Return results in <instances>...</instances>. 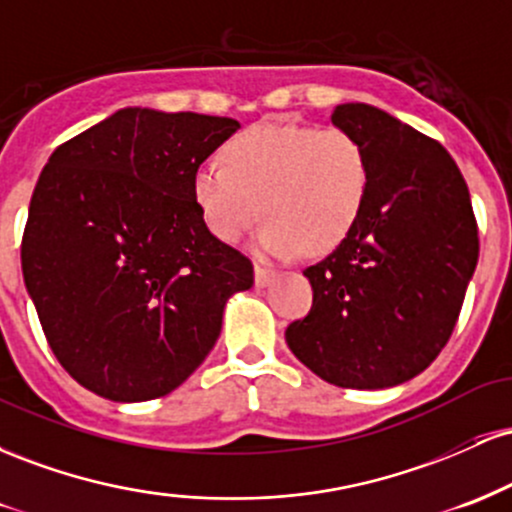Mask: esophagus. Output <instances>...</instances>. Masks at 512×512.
Here are the masks:
<instances>
[{
  "label": "esophagus",
  "instance_id": "obj_1",
  "mask_svg": "<svg viewBox=\"0 0 512 512\" xmlns=\"http://www.w3.org/2000/svg\"><path fill=\"white\" fill-rule=\"evenodd\" d=\"M272 279H274V272H269V269H264V267H260V264H257V267H255V286L264 289V286L272 284Z\"/></svg>",
  "mask_w": 512,
  "mask_h": 512
}]
</instances>
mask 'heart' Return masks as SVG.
I'll return each instance as SVG.
<instances>
[{
  "label": "heart",
  "instance_id": "1",
  "mask_svg": "<svg viewBox=\"0 0 512 512\" xmlns=\"http://www.w3.org/2000/svg\"><path fill=\"white\" fill-rule=\"evenodd\" d=\"M221 158L192 175L199 214L216 238L236 243L262 207L255 252L267 260L337 248L366 207L370 163L346 129L262 120L233 134Z\"/></svg>",
  "mask_w": 512,
  "mask_h": 512
}]
</instances>
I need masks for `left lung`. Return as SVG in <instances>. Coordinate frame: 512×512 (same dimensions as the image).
Returning <instances> with one entry per match:
<instances>
[{
    "label": "left lung",
    "instance_id": "left-lung-1",
    "mask_svg": "<svg viewBox=\"0 0 512 512\" xmlns=\"http://www.w3.org/2000/svg\"><path fill=\"white\" fill-rule=\"evenodd\" d=\"M332 125L366 149L370 190L356 226L305 269L313 308L286 327L303 366L337 387L383 390L436 361L479 260L467 182L436 139L366 103Z\"/></svg>",
    "mask_w": 512,
    "mask_h": 512
}]
</instances>
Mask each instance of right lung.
I'll list each match as a JSON object with an SVG mask.
<instances>
[{"mask_svg":"<svg viewBox=\"0 0 512 512\" xmlns=\"http://www.w3.org/2000/svg\"><path fill=\"white\" fill-rule=\"evenodd\" d=\"M240 125L231 117L117 110L57 146L21 243L28 296L52 354L113 402L173 392L221 334L252 262L209 231L192 175Z\"/></svg>","mask_w":512,"mask_h":512,"instance_id":"obj_1","label":"right lung"}]
</instances>
